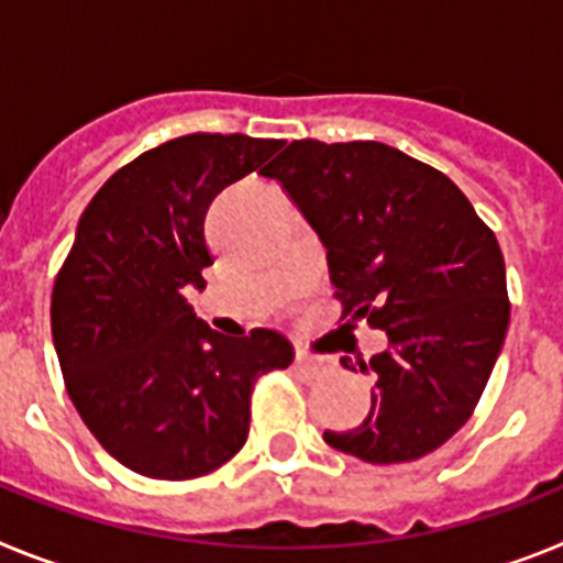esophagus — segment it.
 Instances as JSON below:
<instances>
[{
  "label": "esophagus",
  "instance_id": "1",
  "mask_svg": "<svg viewBox=\"0 0 563 563\" xmlns=\"http://www.w3.org/2000/svg\"><path fill=\"white\" fill-rule=\"evenodd\" d=\"M296 369H301L305 375L316 377L327 369V361L324 357L312 355V352H307V350H298L296 352Z\"/></svg>",
  "mask_w": 563,
  "mask_h": 563
}]
</instances>
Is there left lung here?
I'll return each mask as SVG.
<instances>
[{
    "instance_id": "1",
    "label": "left lung",
    "mask_w": 563,
    "mask_h": 563,
    "mask_svg": "<svg viewBox=\"0 0 563 563\" xmlns=\"http://www.w3.org/2000/svg\"><path fill=\"white\" fill-rule=\"evenodd\" d=\"M262 174L327 247L343 316L389 335L361 363L375 375L369 417L324 431L327 445L375 465L440 449L479 402L510 321L494 231L445 174L386 143L292 141Z\"/></svg>"
}]
</instances>
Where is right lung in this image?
I'll list each match as a JSON object with an SVG mask.
<instances>
[{
	"label": "right lung",
	"mask_w": 563,
	"mask_h": 563,
	"mask_svg": "<svg viewBox=\"0 0 563 563\" xmlns=\"http://www.w3.org/2000/svg\"><path fill=\"white\" fill-rule=\"evenodd\" d=\"M278 146L174 137L118 168L78 220L53 287V343L81 420L134 474H211L245 445L253 383L292 363L282 332L220 335L186 301L213 262L208 206Z\"/></svg>",
	"instance_id": "obj_1"
}]
</instances>
